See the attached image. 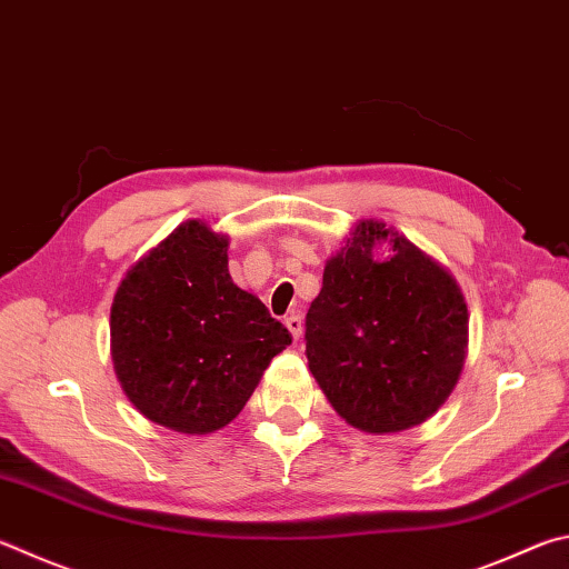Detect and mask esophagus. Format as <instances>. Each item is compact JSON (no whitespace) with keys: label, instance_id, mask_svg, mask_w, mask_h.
<instances>
[{"label":"esophagus","instance_id":"34e87169","mask_svg":"<svg viewBox=\"0 0 569 569\" xmlns=\"http://www.w3.org/2000/svg\"><path fill=\"white\" fill-rule=\"evenodd\" d=\"M286 328L291 330L293 340H298V338L303 336V318H301V316H291V318H286Z\"/></svg>","mask_w":569,"mask_h":569}]
</instances>
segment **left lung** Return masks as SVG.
Wrapping results in <instances>:
<instances>
[{
  "label": "left lung",
  "instance_id": "obj_1",
  "mask_svg": "<svg viewBox=\"0 0 569 569\" xmlns=\"http://www.w3.org/2000/svg\"><path fill=\"white\" fill-rule=\"evenodd\" d=\"M468 318L446 266L392 226L363 219L326 261L323 288L308 308V368L348 426L402 432L458 386Z\"/></svg>",
  "mask_w": 569,
  "mask_h": 569
}]
</instances>
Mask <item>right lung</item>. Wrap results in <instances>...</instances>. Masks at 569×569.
Returning a JSON list of instances; mask_svg holds the SVG:
<instances>
[{"label": "right lung", "instance_id": "obj_1", "mask_svg": "<svg viewBox=\"0 0 569 569\" xmlns=\"http://www.w3.org/2000/svg\"><path fill=\"white\" fill-rule=\"evenodd\" d=\"M229 236L183 221L113 293L111 360L121 390L157 426L209 436L239 416L291 333L231 281Z\"/></svg>", "mask_w": 569, "mask_h": 569}]
</instances>
